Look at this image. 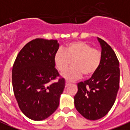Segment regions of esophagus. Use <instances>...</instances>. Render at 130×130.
I'll return each instance as SVG.
<instances>
[{
	"label": "esophagus",
	"mask_w": 130,
	"mask_h": 130,
	"mask_svg": "<svg viewBox=\"0 0 130 130\" xmlns=\"http://www.w3.org/2000/svg\"><path fill=\"white\" fill-rule=\"evenodd\" d=\"M70 83L69 82V81H68V80H66V81H65V87H68V85H70Z\"/></svg>",
	"instance_id": "1"
}]
</instances>
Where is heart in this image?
I'll use <instances>...</instances> for the list:
<instances>
[{"mask_svg":"<svg viewBox=\"0 0 130 130\" xmlns=\"http://www.w3.org/2000/svg\"><path fill=\"white\" fill-rule=\"evenodd\" d=\"M102 52L92 47L84 41H73L66 45L64 51L55 53L54 62L56 68L62 72L72 60L73 67L62 72L61 76L68 80L79 78L82 74L89 77L96 72L102 61Z\"/></svg>","mask_w":130,"mask_h":130,"instance_id":"heart-1","label":"heart"}]
</instances>
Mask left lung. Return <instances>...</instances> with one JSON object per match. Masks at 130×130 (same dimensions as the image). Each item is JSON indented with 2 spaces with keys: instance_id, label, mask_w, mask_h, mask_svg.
Segmentation results:
<instances>
[{
  "instance_id": "1",
  "label": "left lung",
  "mask_w": 130,
  "mask_h": 130,
  "mask_svg": "<svg viewBox=\"0 0 130 130\" xmlns=\"http://www.w3.org/2000/svg\"><path fill=\"white\" fill-rule=\"evenodd\" d=\"M102 49V61L96 72L89 79L78 83L74 96L77 111L89 120H98L106 115L116 101L120 83L119 61L107 43L98 38Z\"/></svg>"
}]
</instances>
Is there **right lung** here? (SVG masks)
I'll list each match as a JSON object with an SVG mask.
<instances>
[{
  "instance_id": "right-lung-1",
  "label": "right lung",
  "mask_w": 130,
  "mask_h": 130,
  "mask_svg": "<svg viewBox=\"0 0 130 130\" xmlns=\"http://www.w3.org/2000/svg\"><path fill=\"white\" fill-rule=\"evenodd\" d=\"M56 40L36 38L24 46L12 68V86L19 108L29 119L42 121L56 110L65 80L55 69ZM59 78L56 82L51 81Z\"/></svg>"
}]
</instances>
